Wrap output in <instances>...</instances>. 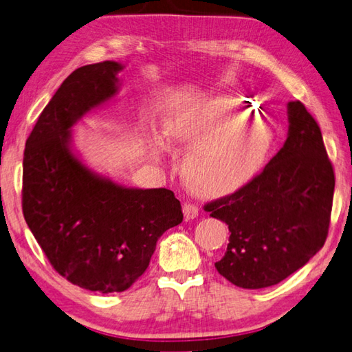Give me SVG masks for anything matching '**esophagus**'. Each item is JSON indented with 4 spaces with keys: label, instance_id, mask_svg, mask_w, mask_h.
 I'll list each match as a JSON object with an SVG mask.
<instances>
[{
    "label": "esophagus",
    "instance_id": "1",
    "mask_svg": "<svg viewBox=\"0 0 352 352\" xmlns=\"http://www.w3.org/2000/svg\"><path fill=\"white\" fill-rule=\"evenodd\" d=\"M182 211H184V217L187 219V221H193V219L197 217V214H199L197 205L190 204V202L188 204H184Z\"/></svg>",
    "mask_w": 352,
    "mask_h": 352
}]
</instances>
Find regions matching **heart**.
<instances>
[{
  "label": "heart",
  "instance_id": "heart-1",
  "mask_svg": "<svg viewBox=\"0 0 352 352\" xmlns=\"http://www.w3.org/2000/svg\"><path fill=\"white\" fill-rule=\"evenodd\" d=\"M221 110L227 118L210 111L188 125L171 118L162 121L167 147L194 144L184 156L182 176L191 190L205 196L227 195L248 184L262 168L273 144V133L261 122L222 125L247 110L236 98L222 99Z\"/></svg>",
  "mask_w": 352,
  "mask_h": 352
}]
</instances>
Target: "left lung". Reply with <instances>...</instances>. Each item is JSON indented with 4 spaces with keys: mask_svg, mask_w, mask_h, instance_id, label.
<instances>
[{
    "mask_svg": "<svg viewBox=\"0 0 352 352\" xmlns=\"http://www.w3.org/2000/svg\"><path fill=\"white\" fill-rule=\"evenodd\" d=\"M288 109V136L261 175L205 205L228 225L227 251L214 263L236 287L267 288L302 268L328 236L334 171L319 125L300 101Z\"/></svg>",
    "mask_w": 352,
    "mask_h": 352,
    "instance_id": "left-lung-1",
    "label": "left lung"
}]
</instances>
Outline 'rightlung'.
I'll list each match as a JSON object with an SVG mask.
<instances>
[{
	"label": "right lung",
	"mask_w": 352,
	"mask_h": 352,
	"mask_svg": "<svg viewBox=\"0 0 352 352\" xmlns=\"http://www.w3.org/2000/svg\"><path fill=\"white\" fill-rule=\"evenodd\" d=\"M122 70L104 61L73 72L39 115L23 161V213L32 234L59 274L102 294L129 289L147 270L157 239L184 217L171 190L119 185L73 147V127L118 95Z\"/></svg>",
	"instance_id": "add662e5"
}]
</instances>
